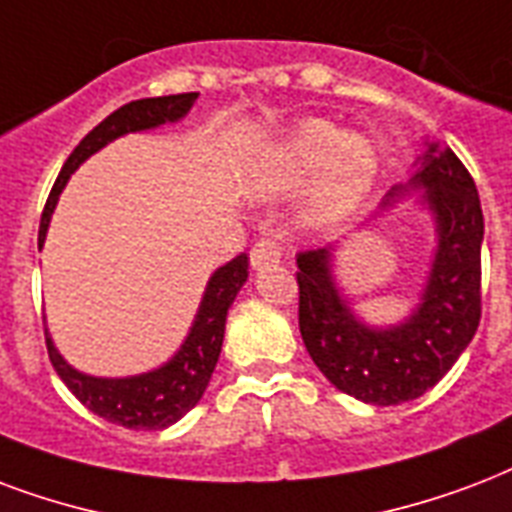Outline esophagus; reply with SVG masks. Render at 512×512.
<instances>
[{
  "label": "esophagus",
  "instance_id": "1",
  "mask_svg": "<svg viewBox=\"0 0 512 512\" xmlns=\"http://www.w3.org/2000/svg\"><path fill=\"white\" fill-rule=\"evenodd\" d=\"M249 263H252V268H255V271H260V268H268V265L282 263V247H279V244L271 239L257 241L255 247H252V252H249Z\"/></svg>",
  "mask_w": 512,
  "mask_h": 512
}]
</instances>
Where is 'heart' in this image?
Returning a JSON list of instances; mask_svg holds the SVG:
<instances>
[{"label": "heart", "instance_id": "1", "mask_svg": "<svg viewBox=\"0 0 512 512\" xmlns=\"http://www.w3.org/2000/svg\"><path fill=\"white\" fill-rule=\"evenodd\" d=\"M381 152L370 136L341 131L325 117H306L257 152L241 174V185L257 201L300 195L306 225L349 217L376 187Z\"/></svg>", "mask_w": 512, "mask_h": 512}]
</instances>
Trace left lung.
<instances>
[{
    "instance_id": "1",
    "label": "left lung",
    "mask_w": 512,
    "mask_h": 512,
    "mask_svg": "<svg viewBox=\"0 0 512 512\" xmlns=\"http://www.w3.org/2000/svg\"><path fill=\"white\" fill-rule=\"evenodd\" d=\"M421 195L435 249L419 300L397 322L373 325L357 314L335 273L341 241L298 255L300 335L335 389L368 405L411 403L438 384L481 322L483 212L473 177L451 147L427 136L405 182L386 193L389 212Z\"/></svg>"
}]
</instances>
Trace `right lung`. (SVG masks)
<instances>
[{
	"instance_id": "add662e5",
	"label": "right lung",
	"mask_w": 512,
	"mask_h": 512,
	"mask_svg": "<svg viewBox=\"0 0 512 512\" xmlns=\"http://www.w3.org/2000/svg\"><path fill=\"white\" fill-rule=\"evenodd\" d=\"M195 101H198V93L139 99L104 117L99 126L74 147L72 155L66 158V163L58 171L56 185L50 190L48 204H45V212H42V220H39V247L48 239V228L50 220H53V212H56L58 195L64 193L69 177L91 155L104 150L107 144H112L120 136L142 134V131H152V128H163L169 123L185 120ZM247 276V255L233 257L230 263L220 265L209 276L185 341L179 343V349L171 354L169 360L161 362L158 368L144 370V373H136V376H91V373H83V370H77L64 360V354L58 351V346L50 338V330L45 327L50 362H53L61 381L69 386V392L101 419L128 429L171 427L204 397L209 378L214 373V365L220 360L228 308L233 306L241 287L247 284Z\"/></svg>"
}]
</instances>
